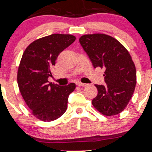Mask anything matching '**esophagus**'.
I'll use <instances>...</instances> for the list:
<instances>
[{"label":"esophagus","instance_id":"esophagus-1","mask_svg":"<svg viewBox=\"0 0 152 152\" xmlns=\"http://www.w3.org/2000/svg\"><path fill=\"white\" fill-rule=\"evenodd\" d=\"M76 84H77V85L80 86V87H85V86H87V84L82 83V82H77Z\"/></svg>","mask_w":152,"mask_h":152}]
</instances>
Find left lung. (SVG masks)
Here are the masks:
<instances>
[{"label": "left lung", "instance_id": "obj_1", "mask_svg": "<svg viewBox=\"0 0 152 152\" xmlns=\"http://www.w3.org/2000/svg\"><path fill=\"white\" fill-rule=\"evenodd\" d=\"M80 43L94 68H104L106 85H95L98 94L92 104L103 115L121 113L133 94L136 69L128 50L118 41L103 34L83 35Z\"/></svg>", "mask_w": 152, "mask_h": 152}]
</instances>
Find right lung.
<instances>
[{
  "label": "right lung",
  "instance_id": "right-lung-1",
  "mask_svg": "<svg viewBox=\"0 0 152 152\" xmlns=\"http://www.w3.org/2000/svg\"><path fill=\"white\" fill-rule=\"evenodd\" d=\"M70 34H54L31 43L24 50L18 72V83L24 102L35 117L55 121L66 111L68 96L75 84L65 86L48 82L56 59L75 41Z\"/></svg>",
  "mask_w": 152,
  "mask_h": 152
}]
</instances>
